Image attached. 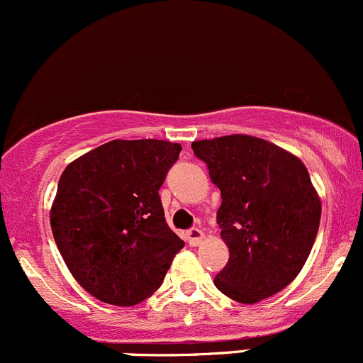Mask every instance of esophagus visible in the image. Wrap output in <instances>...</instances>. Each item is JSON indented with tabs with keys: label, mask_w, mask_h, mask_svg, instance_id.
I'll list each match as a JSON object with an SVG mask.
<instances>
[{
	"label": "esophagus",
	"mask_w": 363,
	"mask_h": 363,
	"mask_svg": "<svg viewBox=\"0 0 363 363\" xmlns=\"http://www.w3.org/2000/svg\"><path fill=\"white\" fill-rule=\"evenodd\" d=\"M204 239V232L201 228H190L186 232V240H189L190 245H199Z\"/></svg>",
	"instance_id": "esophagus-1"
}]
</instances>
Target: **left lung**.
Here are the masks:
<instances>
[{
	"instance_id": "8db88e82",
	"label": "left lung",
	"mask_w": 363,
	"mask_h": 363,
	"mask_svg": "<svg viewBox=\"0 0 363 363\" xmlns=\"http://www.w3.org/2000/svg\"><path fill=\"white\" fill-rule=\"evenodd\" d=\"M221 192L216 213L228 263L214 277L245 305L289 286L310 256L322 204L298 157L267 140L230 135L192 143Z\"/></svg>"
}]
</instances>
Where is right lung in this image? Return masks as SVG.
I'll return each mask as SVG.
<instances>
[{
  "label": "right lung",
  "mask_w": 363,
  "mask_h": 363,
  "mask_svg": "<svg viewBox=\"0 0 363 363\" xmlns=\"http://www.w3.org/2000/svg\"><path fill=\"white\" fill-rule=\"evenodd\" d=\"M180 143L112 140L58 180L52 232L74 279L100 301L133 306L161 287L185 242L166 223L159 189Z\"/></svg>",
  "instance_id": "add662e5"
}]
</instances>
